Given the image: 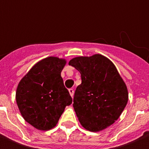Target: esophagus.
Returning a JSON list of instances; mask_svg holds the SVG:
<instances>
[{
  "mask_svg": "<svg viewBox=\"0 0 149 149\" xmlns=\"http://www.w3.org/2000/svg\"><path fill=\"white\" fill-rule=\"evenodd\" d=\"M69 94H70V95H71L72 97L73 96V95H74V90L72 88H70L69 89Z\"/></svg>",
  "mask_w": 149,
  "mask_h": 149,
  "instance_id": "esophagus-1",
  "label": "esophagus"
}]
</instances>
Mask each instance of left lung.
I'll return each mask as SVG.
<instances>
[{
  "label": "left lung",
  "instance_id": "8db88e82",
  "mask_svg": "<svg viewBox=\"0 0 149 149\" xmlns=\"http://www.w3.org/2000/svg\"><path fill=\"white\" fill-rule=\"evenodd\" d=\"M69 65L77 69L82 82L77 86L73 107L87 130L99 132L120 117L127 104V87L113 62L101 54L77 57Z\"/></svg>",
  "mask_w": 149,
  "mask_h": 149
}]
</instances>
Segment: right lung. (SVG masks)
I'll list each match as a JSON object with an SVG mask.
<instances>
[{
  "label": "right lung",
  "instance_id": "right-lung-1",
  "mask_svg": "<svg viewBox=\"0 0 149 149\" xmlns=\"http://www.w3.org/2000/svg\"><path fill=\"white\" fill-rule=\"evenodd\" d=\"M66 61L48 57L35 64L19 81L16 100L22 117L39 130L58 124L66 106L72 102L61 72Z\"/></svg>",
  "mask_w": 149,
  "mask_h": 149
}]
</instances>
